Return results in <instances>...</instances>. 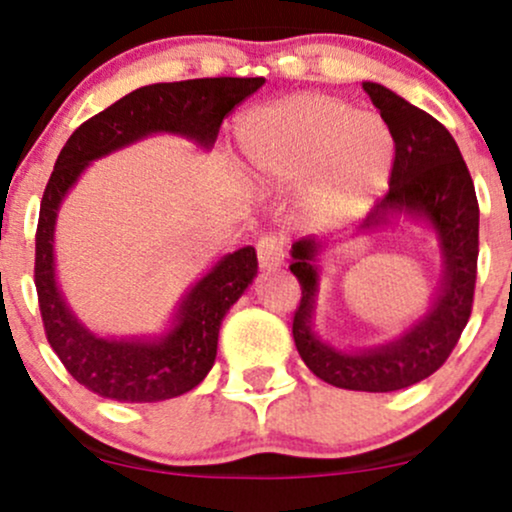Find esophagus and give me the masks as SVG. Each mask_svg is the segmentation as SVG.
Instances as JSON below:
<instances>
[{"label":"esophagus","mask_w":512,"mask_h":512,"mask_svg":"<svg viewBox=\"0 0 512 512\" xmlns=\"http://www.w3.org/2000/svg\"><path fill=\"white\" fill-rule=\"evenodd\" d=\"M286 238L284 236H264L257 243V260L262 269H276L284 264Z\"/></svg>","instance_id":"esophagus-1"}]
</instances>
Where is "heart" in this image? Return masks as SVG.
Wrapping results in <instances>:
<instances>
[{
	"label": "heart",
	"mask_w": 512,
	"mask_h": 512,
	"mask_svg": "<svg viewBox=\"0 0 512 512\" xmlns=\"http://www.w3.org/2000/svg\"><path fill=\"white\" fill-rule=\"evenodd\" d=\"M257 178L305 180V204L320 221L361 216L387 187L395 163L390 127L373 113L325 93H303L255 110L238 132Z\"/></svg>",
	"instance_id": "b5f03b06"
}]
</instances>
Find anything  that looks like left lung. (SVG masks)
<instances>
[{
    "instance_id": "obj_1",
    "label": "left lung",
    "mask_w": 512,
    "mask_h": 512,
    "mask_svg": "<svg viewBox=\"0 0 512 512\" xmlns=\"http://www.w3.org/2000/svg\"><path fill=\"white\" fill-rule=\"evenodd\" d=\"M363 91L390 127L395 163L390 192L366 216L361 231H378L397 216L426 221L438 240L443 281L426 315L397 339L363 351L334 349L313 327L320 284L317 257L327 243L315 236L296 240L289 269L301 284V303L293 315V342L305 366L325 383L344 390L395 392L436 373L467 327L477 284L479 204L467 163L436 117L373 81H363Z\"/></svg>"
}]
</instances>
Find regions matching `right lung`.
I'll return each mask as SVG.
<instances>
[{"mask_svg": "<svg viewBox=\"0 0 512 512\" xmlns=\"http://www.w3.org/2000/svg\"><path fill=\"white\" fill-rule=\"evenodd\" d=\"M264 84L255 79H190L151 84L76 127L55 161L35 231V289L45 334L76 383L115 402H161L190 392L214 366L219 327L257 274L255 248L223 255L182 298L173 325L156 339H105L86 330L64 303L55 274V221L62 199L96 158L151 134H178L202 149L223 117Z\"/></svg>", "mask_w": 512, "mask_h": 512, "instance_id": "1", "label": "right lung"}]
</instances>
